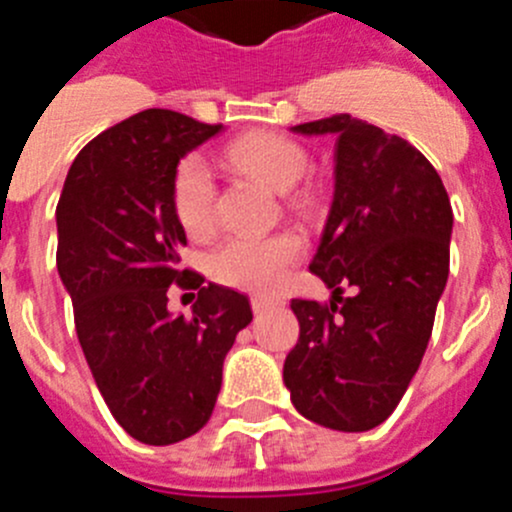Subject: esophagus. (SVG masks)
Here are the masks:
<instances>
[{"label":"esophagus","instance_id":"1","mask_svg":"<svg viewBox=\"0 0 512 512\" xmlns=\"http://www.w3.org/2000/svg\"><path fill=\"white\" fill-rule=\"evenodd\" d=\"M277 305H279L277 300H266V297H253V300H251V307H253V312H256V315H261V312L271 310V307H277Z\"/></svg>","mask_w":512,"mask_h":512}]
</instances>
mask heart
Returning <instances> with one entry per match:
<instances>
[{"label": "heart", "instance_id": "1", "mask_svg": "<svg viewBox=\"0 0 512 512\" xmlns=\"http://www.w3.org/2000/svg\"><path fill=\"white\" fill-rule=\"evenodd\" d=\"M228 164L269 187L287 194L302 182L310 158L305 148L279 133H246L225 148ZM176 220L189 238H207L215 230V179L210 166L197 156L184 158L171 184ZM302 243L292 233L228 238L212 251L210 271L220 284L256 295H274L287 269L300 259Z\"/></svg>", "mask_w": 512, "mask_h": 512}]
</instances>
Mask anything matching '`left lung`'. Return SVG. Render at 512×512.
<instances>
[{"instance_id": "1", "label": "left lung", "mask_w": 512, "mask_h": 512, "mask_svg": "<svg viewBox=\"0 0 512 512\" xmlns=\"http://www.w3.org/2000/svg\"><path fill=\"white\" fill-rule=\"evenodd\" d=\"M333 135V202L310 271L330 305L292 300L300 341L284 361L297 413L343 433L390 418L423 361L449 279V194L408 140L351 115L295 125ZM355 289L341 298L342 289Z\"/></svg>"}]
</instances>
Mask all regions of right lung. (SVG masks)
I'll list each match as a JSON object with an SVG mask.
<instances>
[{
    "label": "right lung",
    "instance_id": "right-lung-1",
    "mask_svg": "<svg viewBox=\"0 0 512 512\" xmlns=\"http://www.w3.org/2000/svg\"><path fill=\"white\" fill-rule=\"evenodd\" d=\"M223 133L182 112L143 110L81 148L56 207V266L81 351L125 433L148 446L210 420L223 361L253 320L248 297L179 266L187 233L171 205L176 166ZM171 283L200 286L193 318L165 307Z\"/></svg>",
    "mask_w": 512,
    "mask_h": 512
}]
</instances>
